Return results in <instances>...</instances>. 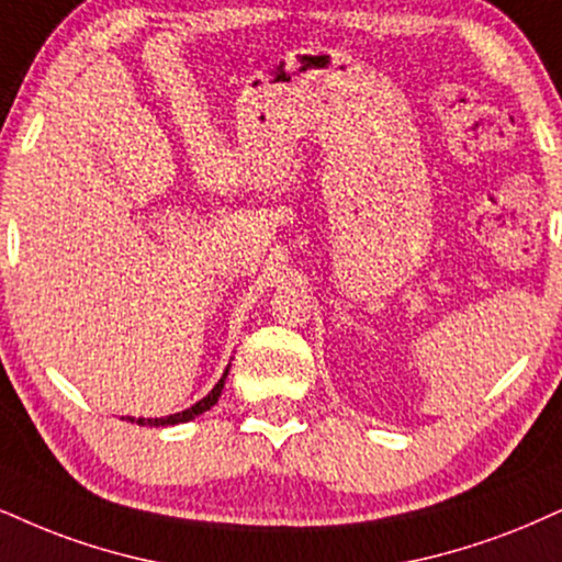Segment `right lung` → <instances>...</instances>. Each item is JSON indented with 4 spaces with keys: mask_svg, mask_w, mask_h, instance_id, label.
Here are the masks:
<instances>
[{
    "mask_svg": "<svg viewBox=\"0 0 562 562\" xmlns=\"http://www.w3.org/2000/svg\"><path fill=\"white\" fill-rule=\"evenodd\" d=\"M224 380H226V372H224V378L218 380L216 383V387H213L211 393H207L205 398H200L195 406H190V408H184V412H179V414H171V417H164V419H137V425H150V427H166V425H179V422H190V419H195L198 414H203V412H207V408H211L213 404H216L218 401V396H221V391H224ZM130 422H135L133 417H130Z\"/></svg>",
    "mask_w": 562,
    "mask_h": 562,
    "instance_id": "obj_1",
    "label": "right lung"
}]
</instances>
